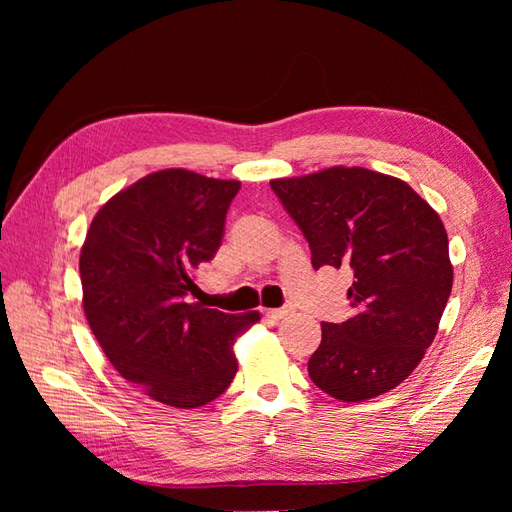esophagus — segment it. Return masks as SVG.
<instances>
[{"mask_svg": "<svg viewBox=\"0 0 512 512\" xmlns=\"http://www.w3.org/2000/svg\"><path fill=\"white\" fill-rule=\"evenodd\" d=\"M292 312L290 307H277V309H265V316L271 320H280Z\"/></svg>", "mask_w": 512, "mask_h": 512, "instance_id": "obj_1", "label": "esophagus"}]
</instances>
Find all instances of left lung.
Returning a JSON list of instances; mask_svg holds the SVG:
<instances>
[{"mask_svg": "<svg viewBox=\"0 0 512 512\" xmlns=\"http://www.w3.org/2000/svg\"><path fill=\"white\" fill-rule=\"evenodd\" d=\"M320 269L350 267L354 316L322 322L309 378L339 401L378 397L404 382L438 333L453 288L440 215L406 181L359 166L273 179Z\"/></svg>", "mask_w": 512, "mask_h": 512, "instance_id": "8db88e82", "label": "left lung"}]
</instances>
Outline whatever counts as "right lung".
<instances>
[{"label":"right lung","mask_w":512,"mask_h":512,"mask_svg":"<svg viewBox=\"0 0 512 512\" xmlns=\"http://www.w3.org/2000/svg\"><path fill=\"white\" fill-rule=\"evenodd\" d=\"M239 188L160 170L115 194L87 230L79 269L89 327L119 374L160 404L198 408L220 397L237 374L232 344L260 318L188 303Z\"/></svg>","instance_id":"1"}]
</instances>
